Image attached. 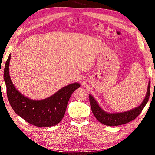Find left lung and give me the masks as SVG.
Instances as JSON below:
<instances>
[{
  "label": "left lung",
  "mask_w": 155,
  "mask_h": 155,
  "mask_svg": "<svg viewBox=\"0 0 155 155\" xmlns=\"http://www.w3.org/2000/svg\"><path fill=\"white\" fill-rule=\"evenodd\" d=\"M150 94V80H149L147 92L143 102L131 110L123 112L109 113L104 111L99 106L92 95H89V100L92 113L95 118L102 124L109 126H116L126 124L136 119L141 112L146 104H147Z\"/></svg>",
  "instance_id": "1"
}]
</instances>
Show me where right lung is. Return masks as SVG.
Segmentation results:
<instances>
[{"label":"right lung","mask_w":155,"mask_h":155,"mask_svg":"<svg viewBox=\"0 0 155 155\" xmlns=\"http://www.w3.org/2000/svg\"><path fill=\"white\" fill-rule=\"evenodd\" d=\"M11 54L5 64L4 78L7 95L14 111L28 123L37 127H50L63 119L71 95L80 84L75 82L65 86L53 95L42 100H32L15 88L9 75Z\"/></svg>","instance_id":"right-lung-1"}]
</instances>
